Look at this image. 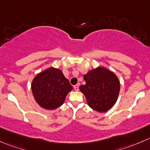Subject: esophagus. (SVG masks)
Listing matches in <instances>:
<instances>
[{
	"label": "esophagus",
	"instance_id": "34e87169",
	"mask_svg": "<svg viewBox=\"0 0 150 150\" xmlns=\"http://www.w3.org/2000/svg\"><path fill=\"white\" fill-rule=\"evenodd\" d=\"M79 84H76V85L74 86V89L76 91H78L79 90Z\"/></svg>",
	"mask_w": 150,
	"mask_h": 150
}]
</instances>
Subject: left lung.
I'll list each match as a JSON object with an SVG mask.
<instances>
[{
	"label": "left lung",
	"mask_w": 150,
	"mask_h": 150,
	"mask_svg": "<svg viewBox=\"0 0 150 150\" xmlns=\"http://www.w3.org/2000/svg\"><path fill=\"white\" fill-rule=\"evenodd\" d=\"M86 81L79 89L91 108L100 112L109 110L116 103L120 92L117 76L108 69L99 66L84 76Z\"/></svg>",
	"instance_id": "left-lung-1"
}]
</instances>
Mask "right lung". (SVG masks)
I'll use <instances>...</instances> for the list:
<instances>
[{
	"label": "right lung",
	"mask_w": 150,
	"mask_h": 150,
	"mask_svg": "<svg viewBox=\"0 0 150 150\" xmlns=\"http://www.w3.org/2000/svg\"><path fill=\"white\" fill-rule=\"evenodd\" d=\"M31 87L35 100L46 110L62 105L66 97L73 89L62 71L53 67L38 74L32 80Z\"/></svg>",
	"instance_id": "obj_1"
}]
</instances>
